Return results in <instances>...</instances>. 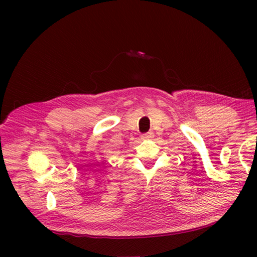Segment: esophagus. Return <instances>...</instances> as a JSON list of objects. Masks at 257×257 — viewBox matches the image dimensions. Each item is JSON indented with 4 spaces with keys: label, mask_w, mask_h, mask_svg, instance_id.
<instances>
[{
    "label": "esophagus",
    "mask_w": 257,
    "mask_h": 257,
    "mask_svg": "<svg viewBox=\"0 0 257 257\" xmlns=\"http://www.w3.org/2000/svg\"><path fill=\"white\" fill-rule=\"evenodd\" d=\"M152 138H154V134H152V133H148V134H145V135L141 136V139H143V140H150Z\"/></svg>",
    "instance_id": "1"
}]
</instances>
